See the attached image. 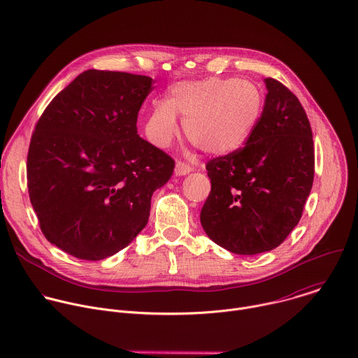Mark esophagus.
<instances>
[{"mask_svg":"<svg viewBox=\"0 0 358 358\" xmlns=\"http://www.w3.org/2000/svg\"><path fill=\"white\" fill-rule=\"evenodd\" d=\"M189 171H192V167H191L189 164H187V163H184V162H181V160H178V162L176 163V174H177V176H185V174H188Z\"/></svg>","mask_w":358,"mask_h":358,"instance_id":"34e87169","label":"esophagus"}]
</instances>
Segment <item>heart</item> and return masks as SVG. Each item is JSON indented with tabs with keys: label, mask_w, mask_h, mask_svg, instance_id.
<instances>
[{
	"label": "heart",
	"mask_w": 358,
	"mask_h": 358,
	"mask_svg": "<svg viewBox=\"0 0 358 358\" xmlns=\"http://www.w3.org/2000/svg\"><path fill=\"white\" fill-rule=\"evenodd\" d=\"M264 96L249 80L209 77L182 81L156 102L145 132L156 148H169L177 136L176 116L182 117L185 138L215 156L239 150L253 135L263 112Z\"/></svg>",
	"instance_id": "obj_1"
}]
</instances>
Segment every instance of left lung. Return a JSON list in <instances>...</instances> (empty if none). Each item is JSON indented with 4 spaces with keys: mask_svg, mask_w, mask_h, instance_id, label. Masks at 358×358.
Wrapping results in <instances>:
<instances>
[{
    "mask_svg": "<svg viewBox=\"0 0 358 358\" xmlns=\"http://www.w3.org/2000/svg\"><path fill=\"white\" fill-rule=\"evenodd\" d=\"M266 85L264 109L246 146L206 163L210 192L201 224L210 241L234 255L278 248L298 224L313 184L306 112L278 80L268 77Z\"/></svg>",
    "mask_w": 358,
    "mask_h": 358,
    "instance_id": "1",
    "label": "left lung"
}]
</instances>
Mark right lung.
<instances>
[{"instance_id":"obj_1","label":"right lung","mask_w":358,"mask_h":358,"mask_svg":"<svg viewBox=\"0 0 358 358\" xmlns=\"http://www.w3.org/2000/svg\"><path fill=\"white\" fill-rule=\"evenodd\" d=\"M153 78L87 70L46 106L31 138L29 199L46 239L80 260L125 249L146 226L174 160L139 138Z\"/></svg>"}]
</instances>
